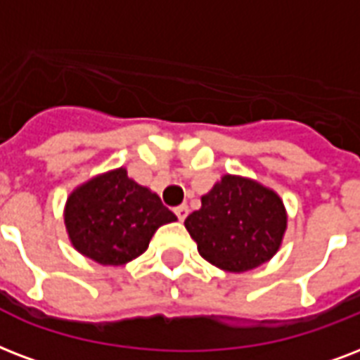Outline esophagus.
Segmentation results:
<instances>
[{"mask_svg":"<svg viewBox=\"0 0 360 360\" xmlns=\"http://www.w3.org/2000/svg\"><path fill=\"white\" fill-rule=\"evenodd\" d=\"M174 211H175V215H177V219H179V221H185L186 215H188V207H186V205H177Z\"/></svg>","mask_w":360,"mask_h":360,"instance_id":"1","label":"esophagus"}]
</instances>
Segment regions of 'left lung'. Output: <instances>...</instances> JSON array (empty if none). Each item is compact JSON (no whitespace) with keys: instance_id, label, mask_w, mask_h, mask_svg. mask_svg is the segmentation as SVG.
I'll list each match as a JSON object with an SVG mask.
<instances>
[{"instance_id":"left-lung-1","label":"left lung","mask_w":360,"mask_h":360,"mask_svg":"<svg viewBox=\"0 0 360 360\" xmlns=\"http://www.w3.org/2000/svg\"><path fill=\"white\" fill-rule=\"evenodd\" d=\"M185 229L207 262L241 274L278 253L287 230V210L270 186L224 174L202 196V207L186 217Z\"/></svg>"}]
</instances>
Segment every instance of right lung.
<instances>
[{
  "mask_svg": "<svg viewBox=\"0 0 360 360\" xmlns=\"http://www.w3.org/2000/svg\"><path fill=\"white\" fill-rule=\"evenodd\" d=\"M177 217L160 196L128 177L126 168L109 169L75 186L64 207L71 245L101 266H122L143 255L162 224Z\"/></svg>",
  "mask_w": 360,
  "mask_h": 360,
  "instance_id": "obj_1",
  "label": "right lung"
}]
</instances>
